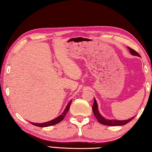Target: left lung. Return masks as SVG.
<instances>
[{"label": "left lung", "mask_w": 152, "mask_h": 152, "mask_svg": "<svg viewBox=\"0 0 152 152\" xmlns=\"http://www.w3.org/2000/svg\"><path fill=\"white\" fill-rule=\"evenodd\" d=\"M128 49L129 50V51L131 55L134 56H138V57H140V56L138 54L136 51H134V50L132 49V48L128 47ZM93 114H94L96 119H97L99 123H101V124L105 125H108V126H121V125H124L125 124H128L129 122H130L132 119H133L134 116L133 118H131L129 119H125V120H117V119H106L101 114V113L99 111V108H98V104L96 102L95 99L94 98V103H93Z\"/></svg>", "instance_id": "left-lung-1"}]
</instances>
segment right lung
<instances>
[{
    "mask_svg": "<svg viewBox=\"0 0 152 152\" xmlns=\"http://www.w3.org/2000/svg\"><path fill=\"white\" fill-rule=\"evenodd\" d=\"M71 102H72V100H70L69 101V102L68 103L67 106H66L65 109L64 110L63 112L60 115L58 116L56 118H55L52 120L47 121V122H44V123H42V124H37V123H31V124H33L34 126H37V127H49V126H51V125H54L56 124H59V122H61V121L63 120L64 119V118L65 117V115H66V113L68 112V111L69 110L70 108V106Z\"/></svg>",
    "mask_w": 152,
    "mask_h": 152,
    "instance_id": "1",
    "label": "right lung"
}]
</instances>
